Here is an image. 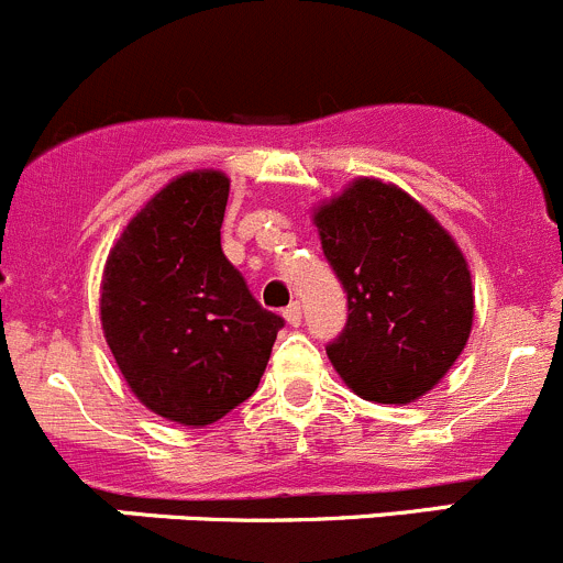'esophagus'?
Masks as SVG:
<instances>
[{
  "mask_svg": "<svg viewBox=\"0 0 563 563\" xmlns=\"http://www.w3.org/2000/svg\"><path fill=\"white\" fill-rule=\"evenodd\" d=\"M283 319H286V322L291 324V328H297V324L302 322V306H299V302H291V306H288L286 311H283Z\"/></svg>",
  "mask_w": 563,
  "mask_h": 563,
  "instance_id": "34e87169",
  "label": "esophagus"
}]
</instances>
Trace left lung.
Wrapping results in <instances>:
<instances>
[{"label":"left lung","instance_id":"8db88e82","mask_svg":"<svg viewBox=\"0 0 563 563\" xmlns=\"http://www.w3.org/2000/svg\"><path fill=\"white\" fill-rule=\"evenodd\" d=\"M313 224L350 308L344 333L328 344L330 364L364 400H419L470 341L464 252L424 205L375 177L319 205Z\"/></svg>","mask_w":563,"mask_h":563}]
</instances>
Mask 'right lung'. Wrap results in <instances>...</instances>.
<instances>
[{"label":"right lung","mask_w":563,"mask_h":563,"mask_svg":"<svg viewBox=\"0 0 563 563\" xmlns=\"http://www.w3.org/2000/svg\"><path fill=\"white\" fill-rule=\"evenodd\" d=\"M228 194L217 169L166 183L119 235L99 286L104 341L130 391L186 428L252 397L283 328L224 257Z\"/></svg>","instance_id":"obj_1"}]
</instances>
